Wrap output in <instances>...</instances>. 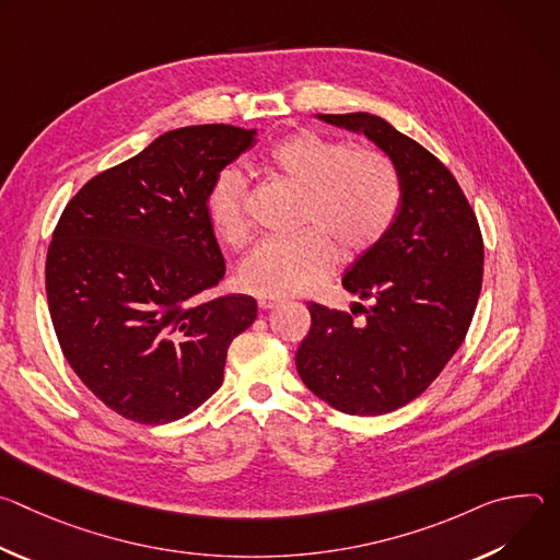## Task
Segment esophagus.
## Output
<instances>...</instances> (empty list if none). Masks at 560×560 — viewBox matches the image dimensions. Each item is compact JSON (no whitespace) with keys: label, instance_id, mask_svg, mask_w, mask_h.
Masks as SVG:
<instances>
[{"label":"esophagus","instance_id":"1","mask_svg":"<svg viewBox=\"0 0 560 560\" xmlns=\"http://www.w3.org/2000/svg\"><path fill=\"white\" fill-rule=\"evenodd\" d=\"M259 307L261 310H272V307H277V305H281L283 301L281 299H275V296H259Z\"/></svg>","mask_w":560,"mask_h":560}]
</instances>
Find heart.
<instances>
[{"label": "heart", "mask_w": 560, "mask_h": 560, "mask_svg": "<svg viewBox=\"0 0 560 560\" xmlns=\"http://www.w3.org/2000/svg\"><path fill=\"white\" fill-rule=\"evenodd\" d=\"M268 168L303 192L299 228L288 242H264L238 268V283L261 296H296L322 283L339 253L346 259L370 253L389 232L401 208V182L389 159L376 150L299 130L268 152ZM217 234L242 246L250 234L248 184L225 168L208 192Z\"/></svg>", "instance_id": "obj_1"}]
</instances>
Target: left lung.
I'll return each mask as SVG.
<instances>
[{
	"mask_svg": "<svg viewBox=\"0 0 560 560\" xmlns=\"http://www.w3.org/2000/svg\"><path fill=\"white\" fill-rule=\"evenodd\" d=\"M368 137L401 182V208L381 242L357 257L343 288L372 305L366 322L307 303L312 328L296 350L301 381L357 417L410 404L460 348L483 283V236L452 173L421 143L370 113L316 115ZM353 313V305H352Z\"/></svg>",
	"mask_w": 560,
	"mask_h": 560,
	"instance_id": "1",
	"label": "left lung"
}]
</instances>
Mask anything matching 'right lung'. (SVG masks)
Here are the masks:
<instances>
[{
  "label": "right lung",
  "instance_id": "add662e5",
  "mask_svg": "<svg viewBox=\"0 0 560 560\" xmlns=\"http://www.w3.org/2000/svg\"><path fill=\"white\" fill-rule=\"evenodd\" d=\"M257 130L186 126L93 177L59 217L46 296L61 352L113 412L164 425L221 387L228 346L257 301L219 285L225 261L208 192Z\"/></svg>",
  "mask_w": 560,
  "mask_h": 560
}]
</instances>
